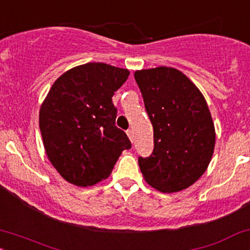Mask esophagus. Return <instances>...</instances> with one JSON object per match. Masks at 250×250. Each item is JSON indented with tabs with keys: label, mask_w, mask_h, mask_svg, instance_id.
I'll list each match as a JSON object with an SVG mask.
<instances>
[{
	"label": "esophagus",
	"mask_w": 250,
	"mask_h": 250,
	"mask_svg": "<svg viewBox=\"0 0 250 250\" xmlns=\"http://www.w3.org/2000/svg\"><path fill=\"white\" fill-rule=\"evenodd\" d=\"M127 135H128V138L130 139V141L133 142L134 141V135H133V130L131 129H128L127 130Z\"/></svg>",
	"instance_id": "34e87169"
}]
</instances>
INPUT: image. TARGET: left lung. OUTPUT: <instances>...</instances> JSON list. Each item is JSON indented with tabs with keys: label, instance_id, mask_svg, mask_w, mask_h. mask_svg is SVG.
Returning <instances> with one entry per match:
<instances>
[{
	"label": "left lung",
	"instance_id": "obj_1",
	"mask_svg": "<svg viewBox=\"0 0 250 250\" xmlns=\"http://www.w3.org/2000/svg\"><path fill=\"white\" fill-rule=\"evenodd\" d=\"M154 130V149L139 156L145 180L161 192H178L207 171L216 133L204 96L177 68L160 66L134 73Z\"/></svg>",
	"mask_w": 250,
	"mask_h": 250
}]
</instances>
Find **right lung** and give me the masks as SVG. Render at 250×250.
Wrapping results in <instances>:
<instances>
[{"mask_svg": "<svg viewBox=\"0 0 250 250\" xmlns=\"http://www.w3.org/2000/svg\"><path fill=\"white\" fill-rule=\"evenodd\" d=\"M129 76L127 68L87 62L66 71L41 104L39 127L48 160L68 183L91 186L111 173L131 144L115 125V91Z\"/></svg>", "mask_w": 250, "mask_h": 250, "instance_id": "1", "label": "right lung"}]
</instances>
